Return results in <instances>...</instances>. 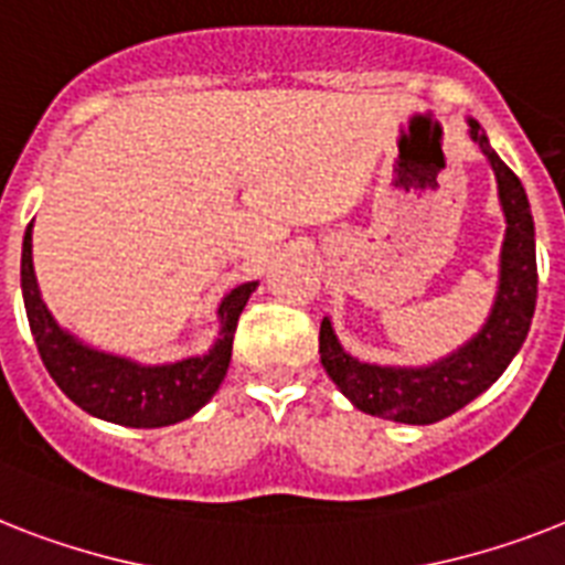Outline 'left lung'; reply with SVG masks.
Masks as SVG:
<instances>
[{"instance_id":"obj_1","label":"left lung","mask_w":565,"mask_h":565,"mask_svg":"<svg viewBox=\"0 0 565 565\" xmlns=\"http://www.w3.org/2000/svg\"><path fill=\"white\" fill-rule=\"evenodd\" d=\"M470 139L488 156L497 173L499 203L505 211V243L499 260V290L488 322L467 345L420 369L371 365L345 354L324 316L319 328V354L328 377L365 415L388 417L401 424H435L493 386L511 365L529 337L536 305V249L534 217L520 177L490 148L479 121L470 118Z\"/></svg>"}]
</instances>
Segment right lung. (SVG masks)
<instances>
[{"label": "right lung", "instance_id": "right-lung-1", "mask_svg": "<svg viewBox=\"0 0 565 565\" xmlns=\"http://www.w3.org/2000/svg\"><path fill=\"white\" fill-rule=\"evenodd\" d=\"M255 287L258 281L241 284L220 301V339L211 345L209 354L188 356L168 365H139L77 342L68 330L54 322L36 287L34 260H31V223L22 241V298L45 371L52 374L60 392L84 412L109 424L136 426V429L179 424L214 397L232 360L237 319Z\"/></svg>", "mask_w": 565, "mask_h": 565}]
</instances>
